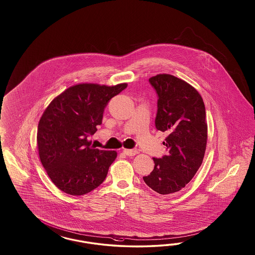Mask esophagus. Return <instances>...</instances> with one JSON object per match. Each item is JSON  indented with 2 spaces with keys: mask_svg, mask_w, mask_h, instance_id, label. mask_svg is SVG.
Returning a JSON list of instances; mask_svg holds the SVG:
<instances>
[{
  "mask_svg": "<svg viewBox=\"0 0 255 255\" xmlns=\"http://www.w3.org/2000/svg\"><path fill=\"white\" fill-rule=\"evenodd\" d=\"M124 152L127 156H134V155L138 153V150L135 149V148H133V149H124Z\"/></svg>",
  "mask_w": 255,
  "mask_h": 255,
  "instance_id": "esophagus-1",
  "label": "esophagus"
}]
</instances>
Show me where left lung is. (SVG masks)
Returning a JSON list of instances; mask_svg holds the SVG:
<instances>
[{
	"label": "left lung",
	"instance_id": "8db88e82",
	"mask_svg": "<svg viewBox=\"0 0 255 255\" xmlns=\"http://www.w3.org/2000/svg\"><path fill=\"white\" fill-rule=\"evenodd\" d=\"M148 81L158 94L155 126L168 134L162 143L167 153L153 158L154 169L143 179L160 194L177 193L203 162L208 140L205 104L193 86L178 77L160 74Z\"/></svg>",
	"mask_w": 255,
	"mask_h": 255
}]
</instances>
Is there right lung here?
Instances as JSON below:
<instances>
[{
  "label": "right lung",
  "mask_w": 255,
  "mask_h": 255,
  "mask_svg": "<svg viewBox=\"0 0 255 255\" xmlns=\"http://www.w3.org/2000/svg\"><path fill=\"white\" fill-rule=\"evenodd\" d=\"M127 83H82L51 101L39 121V158L51 181L63 193L83 195L101 185L115 161V150L91 147L88 136L97 131L109 100Z\"/></svg>",
  "instance_id": "add662e5"
}]
</instances>
